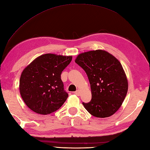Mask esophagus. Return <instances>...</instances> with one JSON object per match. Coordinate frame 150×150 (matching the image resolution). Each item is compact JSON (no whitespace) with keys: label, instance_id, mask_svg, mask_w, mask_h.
<instances>
[{"label":"esophagus","instance_id":"esophagus-1","mask_svg":"<svg viewBox=\"0 0 150 150\" xmlns=\"http://www.w3.org/2000/svg\"><path fill=\"white\" fill-rule=\"evenodd\" d=\"M74 93L76 95H77V96H79V94H80V92H79V91H78H78H76V92H74Z\"/></svg>","mask_w":150,"mask_h":150}]
</instances>
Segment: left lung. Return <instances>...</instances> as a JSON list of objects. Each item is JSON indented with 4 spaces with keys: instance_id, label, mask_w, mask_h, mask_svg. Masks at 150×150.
Here are the masks:
<instances>
[{
    "instance_id": "1",
    "label": "left lung",
    "mask_w": 150,
    "mask_h": 150,
    "mask_svg": "<svg viewBox=\"0 0 150 150\" xmlns=\"http://www.w3.org/2000/svg\"><path fill=\"white\" fill-rule=\"evenodd\" d=\"M75 62L85 71L91 84L92 99L83 103L85 109L96 117L114 114L122 105L128 88L120 62L109 52L98 49L81 53Z\"/></svg>"
}]
</instances>
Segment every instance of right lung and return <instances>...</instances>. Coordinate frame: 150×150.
Segmentation results:
<instances>
[{
	"mask_svg": "<svg viewBox=\"0 0 150 150\" xmlns=\"http://www.w3.org/2000/svg\"><path fill=\"white\" fill-rule=\"evenodd\" d=\"M72 58L71 56L48 53L38 56L23 70L19 88L28 108L47 115L61 107L68 98L61 74Z\"/></svg>",
	"mask_w": 150,
	"mask_h": 150,
	"instance_id": "add662e5",
	"label": "right lung"
}]
</instances>
